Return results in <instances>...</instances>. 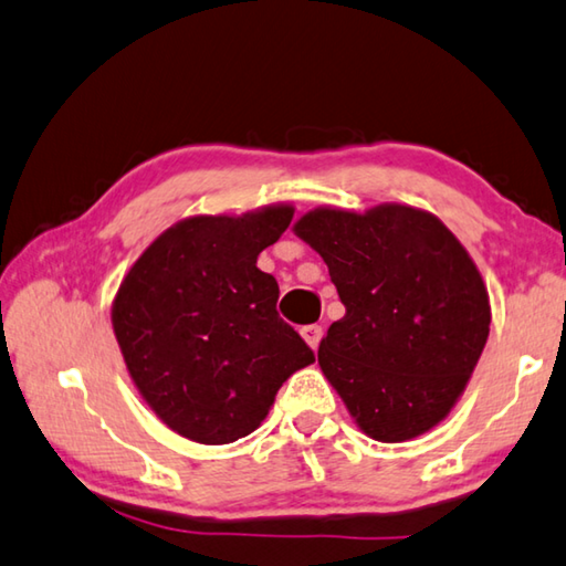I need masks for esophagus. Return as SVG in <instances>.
<instances>
[{
	"label": "esophagus",
	"mask_w": 566,
	"mask_h": 566,
	"mask_svg": "<svg viewBox=\"0 0 566 566\" xmlns=\"http://www.w3.org/2000/svg\"><path fill=\"white\" fill-rule=\"evenodd\" d=\"M301 335H303V339L307 343V347L317 349L319 337H323V327H319V325H305V327L301 329Z\"/></svg>",
	"instance_id": "obj_1"
}]
</instances>
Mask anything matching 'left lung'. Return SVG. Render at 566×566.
I'll return each instance as SVG.
<instances>
[{
	"label": "left lung",
	"instance_id": "left-lung-1",
	"mask_svg": "<svg viewBox=\"0 0 566 566\" xmlns=\"http://www.w3.org/2000/svg\"><path fill=\"white\" fill-rule=\"evenodd\" d=\"M323 255L345 317L319 339L317 365L361 433L411 441L451 413L490 333L483 275L431 211L317 207L293 223Z\"/></svg>",
	"mask_w": 566,
	"mask_h": 566
}]
</instances>
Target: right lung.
<instances>
[{"label": "right lung", "instance_id": "1", "mask_svg": "<svg viewBox=\"0 0 566 566\" xmlns=\"http://www.w3.org/2000/svg\"><path fill=\"white\" fill-rule=\"evenodd\" d=\"M293 205L197 214L147 247L117 287L113 333L135 389L167 429L205 446L259 429L313 349L275 313L279 283L255 259Z\"/></svg>", "mask_w": 566, "mask_h": 566}]
</instances>
